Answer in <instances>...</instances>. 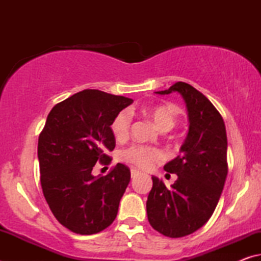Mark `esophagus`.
Listing matches in <instances>:
<instances>
[{
    "label": "esophagus",
    "mask_w": 261,
    "mask_h": 261,
    "mask_svg": "<svg viewBox=\"0 0 261 261\" xmlns=\"http://www.w3.org/2000/svg\"><path fill=\"white\" fill-rule=\"evenodd\" d=\"M140 173L138 170H136V169H131V177L132 178H135V177H137V176H138Z\"/></svg>",
    "instance_id": "esophagus-1"
}]
</instances>
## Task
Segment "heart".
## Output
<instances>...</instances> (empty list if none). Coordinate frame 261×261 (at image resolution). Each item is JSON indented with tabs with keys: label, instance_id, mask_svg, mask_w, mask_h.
I'll return each instance as SVG.
<instances>
[{
	"label": "heart",
	"instance_id": "heart-1",
	"mask_svg": "<svg viewBox=\"0 0 261 261\" xmlns=\"http://www.w3.org/2000/svg\"><path fill=\"white\" fill-rule=\"evenodd\" d=\"M144 114L154 122L160 131H169L173 129L177 122V109L171 105H154L145 108ZM132 115L129 110H121L115 115L110 124V129L117 140H124L129 137ZM123 160L130 162L137 167L151 168L154 163L163 159L162 153L156 148L134 145L122 153Z\"/></svg>",
	"mask_w": 261,
	"mask_h": 261
}]
</instances>
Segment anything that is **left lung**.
Segmentation results:
<instances>
[{
	"label": "left lung",
	"mask_w": 261,
	"mask_h": 261,
	"mask_svg": "<svg viewBox=\"0 0 261 261\" xmlns=\"http://www.w3.org/2000/svg\"><path fill=\"white\" fill-rule=\"evenodd\" d=\"M179 93L187 103L189 131L179 155L163 169L177 175L170 189L152 176L146 201L151 226L162 235H190L210 220L218 205L228 174L227 132L223 118L206 96L178 82L156 94Z\"/></svg>",
	"instance_id": "left-lung-1"
}]
</instances>
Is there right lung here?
Here are the masks:
<instances>
[{
	"mask_svg": "<svg viewBox=\"0 0 261 261\" xmlns=\"http://www.w3.org/2000/svg\"><path fill=\"white\" fill-rule=\"evenodd\" d=\"M134 100L84 90L57 103L39 136L43 196L57 221L72 232L92 235L113 223L130 182L122 163L106 176L92 175L96 162L109 165L115 148L110 124Z\"/></svg>",
	"mask_w": 261,
	"mask_h": 261,
	"instance_id": "1",
	"label": "right lung"
}]
</instances>
